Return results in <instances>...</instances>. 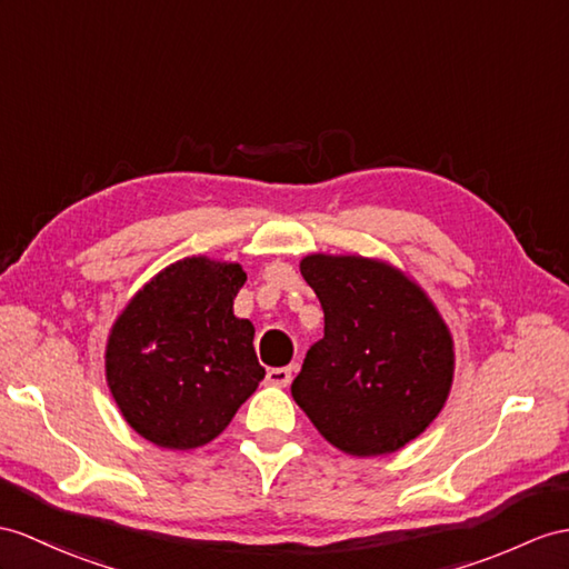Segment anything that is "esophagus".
I'll use <instances>...</instances> for the list:
<instances>
[{"label":"esophagus","instance_id":"obj_1","mask_svg":"<svg viewBox=\"0 0 569 569\" xmlns=\"http://www.w3.org/2000/svg\"><path fill=\"white\" fill-rule=\"evenodd\" d=\"M266 379H268V383L284 389V386H289V381H292V367H272V369H268Z\"/></svg>","mask_w":569,"mask_h":569}]
</instances>
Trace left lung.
<instances>
[{
  "label": "left lung",
  "mask_w": 569,
  "mask_h": 569,
  "mask_svg": "<svg viewBox=\"0 0 569 569\" xmlns=\"http://www.w3.org/2000/svg\"><path fill=\"white\" fill-rule=\"evenodd\" d=\"M303 280L323 309L292 396L332 447L379 456L432 422L451 389L453 342L418 284L359 256H309Z\"/></svg>",
  "instance_id": "left-lung-1"
}]
</instances>
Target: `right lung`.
<instances>
[{"instance_id": "right-lung-1", "label": "right lung", "mask_w": 569, "mask_h": 569, "mask_svg": "<svg viewBox=\"0 0 569 569\" xmlns=\"http://www.w3.org/2000/svg\"><path fill=\"white\" fill-rule=\"evenodd\" d=\"M237 262L186 258L144 284L108 338L106 377L124 420L151 445L196 449L231 422L266 377L233 299Z\"/></svg>"}]
</instances>
